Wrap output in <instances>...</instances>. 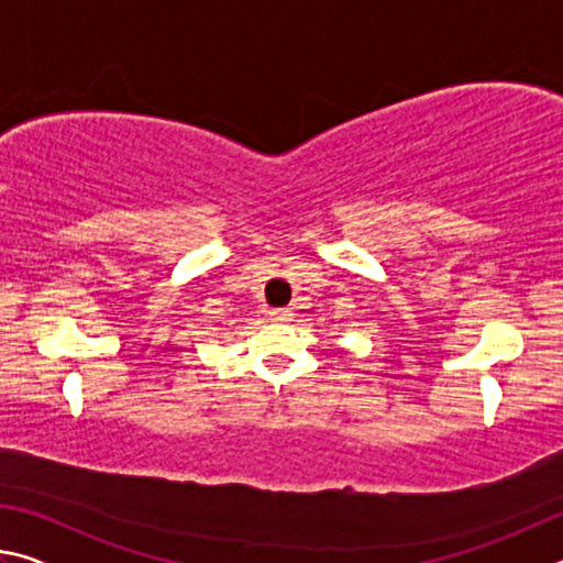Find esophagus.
Segmentation results:
<instances>
[{
    "instance_id": "obj_1",
    "label": "esophagus",
    "mask_w": 563,
    "mask_h": 563,
    "mask_svg": "<svg viewBox=\"0 0 563 563\" xmlns=\"http://www.w3.org/2000/svg\"><path fill=\"white\" fill-rule=\"evenodd\" d=\"M292 318V310L290 308H275L271 310V320L275 322H288Z\"/></svg>"
}]
</instances>
